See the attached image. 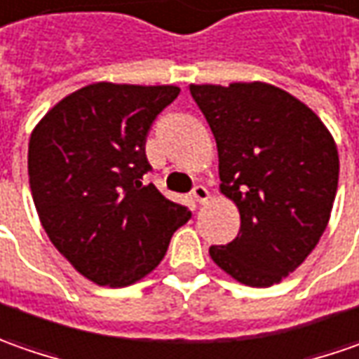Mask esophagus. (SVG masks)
<instances>
[{"instance_id": "esophagus-1", "label": "esophagus", "mask_w": 359, "mask_h": 359, "mask_svg": "<svg viewBox=\"0 0 359 359\" xmlns=\"http://www.w3.org/2000/svg\"><path fill=\"white\" fill-rule=\"evenodd\" d=\"M191 194L196 203H206V201L210 198V192H208V189H206V187H203V184H196V187L192 189Z\"/></svg>"}]
</instances>
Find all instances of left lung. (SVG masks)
I'll use <instances>...</instances> for the list:
<instances>
[{"label":"left lung","instance_id":"1","mask_svg":"<svg viewBox=\"0 0 359 359\" xmlns=\"http://www.w3.org/2000/svg\"><path fill=\"white\" fill-rule=\"evenodd\" d=\"M218 149L220 192L238 206V236L210 258L246 286L278 284L324 234L340 158L312 109L268 83L191 85Z\"/></svg>","mask_w":359,"mask_h":359}]
</instances>
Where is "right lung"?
<instances>
[{"label":"right lung","mask_w":359,"mask_h":359,"mask_svg":"<svg viewBox=\"0 0 359 359\" xmlns=\"http://www.w3.org/2000/svg\"><path fill=\"white\" fill-rule=\"evenodd\" d=\"M180 89L93 83L59 101L29 139V187L49 241L99 286L153 272L191 210L144 184L147 135Z\"/></svg>","instance_id":"add662e5"}]
</instances>
